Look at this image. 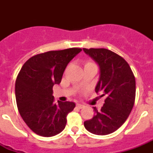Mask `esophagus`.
<instances>
[{"mask_svg":"<svg viewBox=\"0 0 153 153\" xmlns=\"http://www.w3.org/2000/svg\"><path fill=\"white\" fill-rule=\"evenodd\" d=\"M76 107H77L78 109H83V108L84 107V106H83V105H82V104L77 103V104H76Z\"/></svg>","mask_w":153,"mask_h":153,"instance_id":"1","label":"esophagus"}]
</instances>
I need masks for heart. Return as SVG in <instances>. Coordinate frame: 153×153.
I'll use <instances>...</instances> for the list:
<instances>
[{"label":"heart","instance_id":"heart-1","mask_svg":"<svg viewBox=\"0 0 153 153\" xmlns=\"http://www.w3.org/2000/svg\"><path fill=\"white\" fill-rule=\"evenodd\" d=\"M92 63H90V62H89V63H86V65H88V64H91ZM86 65H85V66H86Z\"/></svg>","mask_w":153,"mask_h":153}]
</instances>
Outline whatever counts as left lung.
Listing matches in <instances>:
<instances>
[{
    "mask_svg": "<svg viewBox=\"0 0 153 153\" xmlns=\"http://www.w3.org/2000/svg\"><path fill=\"white\" fill-rule=\"evenodd\" d=\"M100 67L95 87L97 93L106 96L105 103L94 117L84 122L87 131L104 136L115 132L125 123L132 111L136 97V79L129 65L122 56L104 48H83Z\"/></svg>",
    "mask_w": 153,
    "mask_h": 153,
    "instance_id": "1",
    "label": "left lung"
}]
</instances>
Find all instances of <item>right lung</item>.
I'll return each mask as SVG.
<instances>
[{"label": "right lung", "mask_w": 153, "mask_h": 153, "mask_svg": "<svg viewBox=\"0 0 153 153\" xmlns=\"http://www.w3.org/2000/svg\"><path fill=\"white\" fill-rule=\"evenodd\" d=\"M80 48L49 51L35 55L23 65L15 83L17 108L30 129L39 136L51 137L64 129L74 102H55L53 86L60 84L65 69Z\"/></svg>", "instance_id": "add662e5"}]
</instances>
